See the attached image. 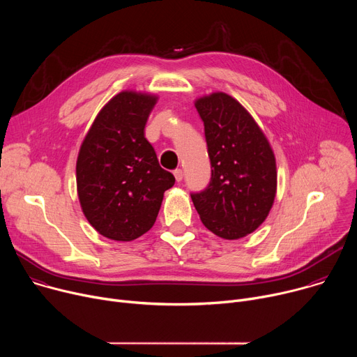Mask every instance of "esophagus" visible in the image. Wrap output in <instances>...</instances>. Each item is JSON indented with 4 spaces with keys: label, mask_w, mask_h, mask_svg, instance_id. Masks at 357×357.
<instances>
[{
    "label": "esophagus",
    "mask_w": 357,
    "mask_h": 357,
    "mask_svg": "<svg viewBox=\"0 0 357 357\" xmlns=\"http://www.w3.org/2000/svg\"><path fill=\"white\" fill-rule=\"evenodd\" d=\"M174 176H175L176 182H181L183 179V171L182 169H175L174 171Z\"/></svg>",
    "instance_id": "obj_1"
}]
</instances>
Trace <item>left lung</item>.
I'll return each mask as SVG.
<instances>
[{
	"label": "left lung",
	"instance_id": "8db88e82",
	"mask_svg": "<svg viewBox=\"0 0 357 357\" xmlns=\"http://www.w3.org/2000/svg\"><path fill=\"white\" fill-rule=\"evenodd\" d=\"M212 165L209 186L192 202L216 236L237 240L267 219L277 193L274 151L252 116L223 91L195 100Z\"/></svg>",
	"mask_w": 357,
	"mask_h": 357
}]
</instances>
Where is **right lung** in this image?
I'll return each mask as SVG.
<instances>
[{
    "mask_svg": "<svg viewBox=\"0 0 357 357\" xmlns=\"http://www.w3.org/2000/svg\"><path fill=\"white\" fill-rule=\"evenodd\" d=\"M158 96L124 90L98 112L77 155L76 183L83 215L101 234L131 241L154 226L175 178L160 167L144 135Z\"/></svg>",
    "mask_w": 357,
    "mask_h": 357,
    "instance_id": "obj_1",
    "label": "right lung"
}]
</instances>
